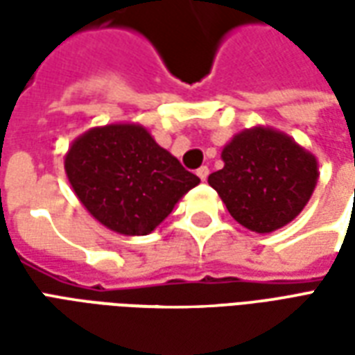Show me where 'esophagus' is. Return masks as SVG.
Here are the masks:
<instances>
[{"mask_svg": "<svg viewBox=\"0 0 355 355\" xmlns=\"http://www.w3.org/2000/svg\"><path fill=\"white\" fill-rule=\"evenodd\" d=\"M198 177H200L201 180H207L209 167H205V165H203V167H200V169H198Z\"/></svg>", "mask_w": 355, "mask_h": 355, "instance_id": "esophagus-1", "label": "esophagus"}]
</instances>
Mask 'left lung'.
Listing matches in <instances>:
<instances>
[{"mask_svg":"<svg viewBox=\"0 0 355 355\" xmlns=\"http://www.w3.org/2000/svg\"><path fill=\"white\" fill-rule=\"evenodd\" d=\"M224 167L209 184L241 226L257 234L289 224L318 184V159L289 135L270 127L238 132L223 150Z\"/></svg>","mask_w":355,"mask_h":355,"instance_id":"obj_1","label":"left lung"}]
</instances>
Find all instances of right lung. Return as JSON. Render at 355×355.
Segmentation results:
<instances>
[{"instance_id": "add662e5", "label": "right lung", "mask_w": 355, "mask_h": 355, "mask_svg": "<svg viewBox=\"0 0 355 355\" xmlns=\"http://www.w3.org/2000/svg\"><path fill=\"white\" fill-rule=\"evenodd\" d=\"M64 169L83 207L123 236L154 232L177 201L200 184V178L137 123L83 132L68 150Z\"/></svg>"}]
</instances>
